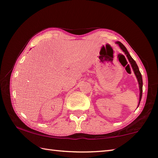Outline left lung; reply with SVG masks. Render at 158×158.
Listing matches in <instances>:
<instances>
[{"label": "left lung", "instance_id": "left-lung-1", "mask_svg": "<svg viewBox=\"0 0 158 158\" xmlns=\"http://www.w3.org/2000/svg\"><path fill=\"white\" fill-rule=\"evenodd\" d=\"M116 43L118 45L120 48H121V49L123 50V52L125 53V54L126 55L127 59H128V60H129L130 63L131 64V66H132L134 73H135V76L137 79V81L139 83V90H140L139 101V105H138V106H139V104H140L141 100V97H142V90H143V81H142V77H141V74L140 73L139 69V68L137 65V63H136V62H135V60H134L132 57H131V56L130 55L129 52H127L126 47H125L124 45L120 42H116Z\"/></svg>", "mask_w": 158, "mask_h": 158}]
</instances>
